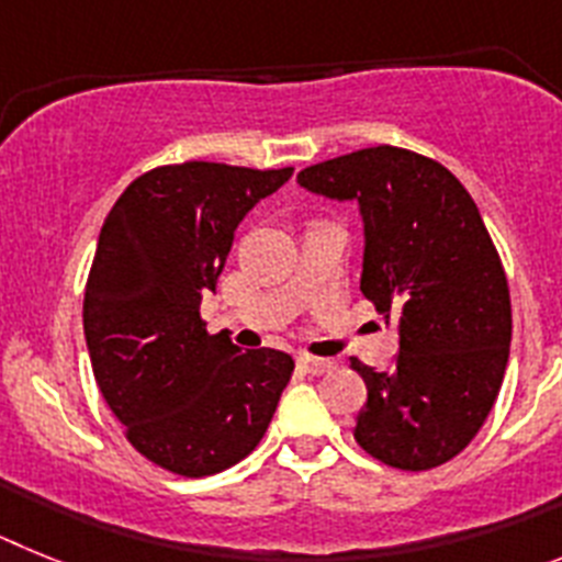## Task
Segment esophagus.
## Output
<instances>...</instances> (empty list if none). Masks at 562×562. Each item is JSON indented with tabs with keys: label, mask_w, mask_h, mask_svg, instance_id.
<instances>
[{
	"label": "esophagus",
	"mask_w": 562,
	"mask_h": 562,
	"mask_svg": "<svg viewBox=\"0 0 562 562\" xmlns=\"http://www.w3.org/2000/svg\"><path fill=\"white\" fill-rule=\"evenodd\" d=\"M296 364H300L302 370L308 375H322L328 373V370L336 368V362H330V359H314V356H300L296 359Z\"/></svg>",
	"instance_id": "obj_1"
}]
</instances>
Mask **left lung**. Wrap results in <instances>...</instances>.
Returning <instances> with one entry per match:
<instances>
[{
    "mask_svg": "<svg viewBox=\"0 0 562 562\" xmlns=\"http://www.w3.org/2000/svg\"><path fill=\"white\" fill-rule=\"evenodd\" d=\"M296 180L359 206L362 294L396 322V368L350 359L368 384L353 438L396 470L447 463L486 422L509 362V285L475 200L438 160L398 146L341 155Z\"/></svg>",
    "mask_w": 562,
    "mask_h": 562,
    "instance_id": "obj_1",
    "label": "left lung"
}]
</instances>
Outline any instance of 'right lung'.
Listing matches in <instances>:
<instances>
[{
  "mask_svg": "<svg viewBox=\"0 0 562 562\" xmlns=\"http://www.w3.org/2000/svg\"><path fill=\"white\" fill-rule=\"evenodd\" d=\"M294 169L189 160L124 189L106 214L85 291V339L101 396L135 450L175 475L223 472L260 443L294 359L209 336L234 232Z\"/></svg>",
  "mask_w": 562,
  "mask_h": 562,
  "instance_id": "1",
  "label": "right lung"
}]
</instances>
